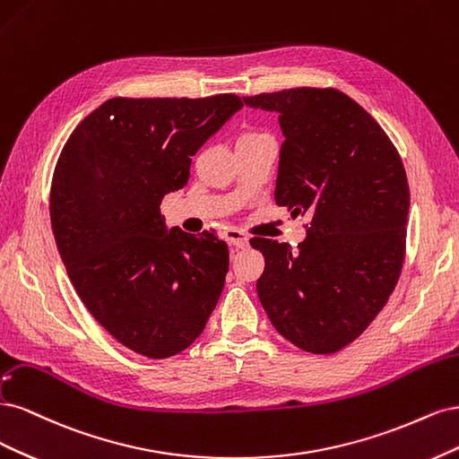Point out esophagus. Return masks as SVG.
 <instances>
[{
    "label": "esophagus",
    "mask_w": 459,
    "mask_h": 459,
    "mask_svg": "<svg viewBox=\"0 0 459 459\" xmlns=\"http://www.w3.org/2000/svg\"><path fill=\"white\" fill-rule=\"evenodd\" d=\"M227 242L238 249H244L249 246V238L240 230H227Z\"/></svg>",
    "instance_id": "esophagus-1"
}]
</instances>
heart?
I'll list each match as a JSON object with an SVG mask.
<instances>
[{"label":"heart","mask_w":459,"mask_h":459,"mask_svg":"<svg viewBox=\"0 0 459 459\" xmlns=\"http://www.w3.org/2000/svg\"><path fill=\"white\" fill-rule=\"evenodd\" d=\"M257 135H263L261 131H255V129H247V131H244L242 135L238 137V139H249V137H257Z\"/></svg>","instance_id":"heart-1"}]
</instances>
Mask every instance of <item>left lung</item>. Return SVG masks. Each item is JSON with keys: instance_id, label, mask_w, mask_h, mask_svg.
<instances>
[{"instance_id": "obj_1", "label": "left lung", "mask_w": 459, "mask_h": 459, "mask_svg": "<svg viewBox=\"0 0 459 459\" xmlns=\"http://www.w3.org/2000/svg\"><path fill=\"white\" fill-rule=\"evenodd\" d=\"M242 99L278 114L274 200L310 217L298 249L249 240L264 255L259 301L295 347L335 352L369 326L401 276L410 210L403 160L374 117L332 87Z\"/></svg>"}]
</instances>
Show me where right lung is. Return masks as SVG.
Listing matches in <instances>:
<instances>
[{"label":"right lung","mask_w":459,"mask_h":459,"mask_svg":"<svg viewBox=\"0 0 459 459\" xmlns=\"http://www.w3.org/2000/svg\"><path fill=\"white\" fill-rule=\"evenodd\" d=\"M244 107L205 99L102 102L74 129L51 183V227L72 286L127 349L169 359L196 342L229 273L210 230L168 229L160 204L188 183L192 156Z\"/></svg>","instance_id":"add662e5"}]
</instances>
